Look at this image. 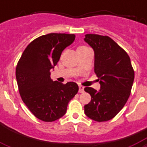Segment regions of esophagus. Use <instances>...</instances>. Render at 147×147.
I'll return each instance as SVG.
<instances>
[{
    "label": "esophagus",
    "instance_id": "34e87169",
    "mask_svg": "<svg viewBox=\"0 0 147 147\" xmlns=\"http://www.w3.org/2000/svg\"><path fill=\"white\" fill-rule=\"evenodd\" d=\"M78 88H79L78 92H79V93H83V92H84V88H84V86H82V85H79V86H78Z\"/></svg>",
    "mask_w": 147,
    "mask_h": 147
}]
</instances>
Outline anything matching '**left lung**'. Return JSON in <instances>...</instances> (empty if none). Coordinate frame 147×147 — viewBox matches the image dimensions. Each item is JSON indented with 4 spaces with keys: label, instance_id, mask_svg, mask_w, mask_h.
<instances>
[{
    "label": "left lung",
    "instance_id": "left-lung-1",
    "mask_svg": "<svg viewBox=\"0 0 147 147\" xmlns=\"http://www.w3.org/2000/svg\"><path fill=\"white\" fill-rule=\"evenodd\" d=\"M85 41L94 49V72L100 90L86 87L92 100L85 105V114L98 122L114 118L127 101L134 80V71L127 53L111 38L86 34Z\"/></svg>",
    "mask_w": 147,
    "mask_h": 147
}]
</instances>
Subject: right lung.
<instances>
[{
	"instance_id": "obj_1",
	"label": "right lung",
	"mask_w": 147,
	"mask_h": 147,
	"mask_svg": "<svg viewBox=\"0 0 147 147\" xmlns=\"http://www.w3.org/2000/svg\"><path fill=\"white\" fill-rule=\"evenodd\" d=\"M75 38L74 34L66 33L41 36L26 47L17 65L16 78L22 100L36 117L45 122L65 115L68 104L78 93L76 83L62 84L50 78V70Z\"/></svg>"
}]
</instances>
